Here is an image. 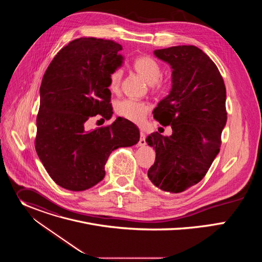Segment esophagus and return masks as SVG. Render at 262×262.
Here are the masks:
<instances>
[{"instance_id":"esophagus-1","label":"esophagus","mask_w":262,"mask_h":262,"mask_svg":"<svg viewBox=\"0 0 262 262\" xmlns=\"http://www.w3.org/2000/svg\"><path fill=\"white\" fill-rule=\"evenodd\" d=\"M138 145L141 146V147H143V146L146 145V136H145V134H144L142 130L140 132V141H139Z\"/></svg>"}]
</instances>
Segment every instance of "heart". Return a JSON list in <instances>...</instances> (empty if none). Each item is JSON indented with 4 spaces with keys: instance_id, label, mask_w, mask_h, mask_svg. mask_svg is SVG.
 <instances>
[{
    "instance_id": "obj_1",
    "label": "heart",
    "mask_w": 262,
    "mask_h": 262,
    "mask_svg": "<svg viewBox=\"0 0 262 262\" xmlns=\"http://www.w3.org/2000/svg\"><path fill=\"white\" fill-rule=\"evenodd\" d=\"M134 68L148 84H157L162 74L160 63L150 56H141L135 59ZM121 80L122 70L115 68L110 74L108 88L112 91H117L120 87ZM115 110L121 117L139 123L145 119L149 106L145 102L127 98L117 101Z\"/></svg>"
}]
</instances>
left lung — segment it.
<instances>
[{
	"label": "left lung",
	"instance_id": "1",
	"mask_svg": "<svg viewBox=\"0 0 262 262\" xmlns=\"http://www.w3.org/2000/svg\"><path fill=\"white\" fill-rule=\"evenodd\" d=\"M172 69V88L154 110L172 135L154 133L146 142L156 149L147 176L158 189L177 194L197 184L220 152L227 122L226 88L212 60L194 46L156 50Z\"/></svg>",
	"mask_w": 262,
	"mask_h": 262
}]
</instances>
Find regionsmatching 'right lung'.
I'll use <instances>...</instances> for the list:
<instances>
[{"label": "right lung", "instance_id": "1", "mask_svg": "<svg viewBox=\"0 0 262 262\" xmlns=\"http://www.w3.org/2000/svg\"><path fill=\"white\" fill-rule=\"evenodd\" d=\"M122 47L112 40L79 38L64 47L49 65L40 86L36 152L52 179L69 191L88 190L104 177L111 152L140 140L139 128L118 117L87 130L96 115H113L110 74L121 66Z\"/></svg>", "mask_w": 262, "mask_h": 262}]
</instances>
